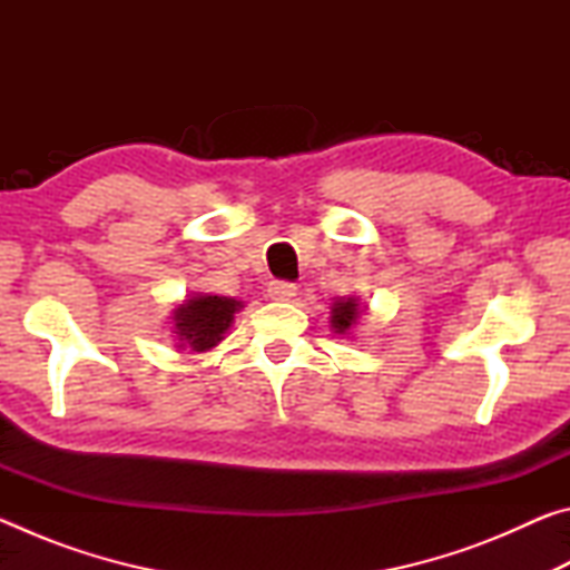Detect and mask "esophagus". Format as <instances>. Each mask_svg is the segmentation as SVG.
Wrapping results in <instances>:
<instances>
[{
    "label": "esophagus",
    "mask_w": 570,
    "mask_h": 570,
    "mask_svg": "<svg viewBox=\"0 0 570 570\" xmlns=\"http://www.w3.org/2000/svg\"><path fill=\"white\" fill-rule=\"evenodd\" d=\"M268 296L274 298V302H288V298L296 296V284L292 282H272L268 284Z\"/></svg>",
    "instance_id": "1"
}]
</instances>
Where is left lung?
<instances>
[{
  "mask_svg": "<svg viewBox=\"0 0 570 570\" xmlns=\"http://www.w3.org/2000/svg\"><path fill=\"white\" fill-rule=\"evenodd\" d=\"M356 316H360V308H356L354 298H346V302H336L332 306V326L340 334L350 330V326L356 322Z\"/></svg>",
  "mask_w": 570,
  "mask_h": 570,
  "instance_id": "left-lung-1",
  "label": "left lung"
}]
</instances>
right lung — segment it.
I'll list each match as a JSON object with an SVG mask.
<instances>
[{
	"mask_svg": "<svg viewBox=\"0 0 570 570\" xmlns=\"http://www.w3.org/2000/svg\"><path fill=\"white\" fill-rule=\"evenodd\" d=\"M240 308V302L226 296H193L186 304L176 308V334L183 342L180 346H190L193 352H204L224 340L226 330L234 322V314Z\"/></svg>",
	"mask_w": 570,
	"mask_h": 570,
	"instance_id": "obj_1",
	"label": "right lung"
}]
</instances>
